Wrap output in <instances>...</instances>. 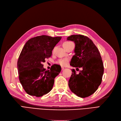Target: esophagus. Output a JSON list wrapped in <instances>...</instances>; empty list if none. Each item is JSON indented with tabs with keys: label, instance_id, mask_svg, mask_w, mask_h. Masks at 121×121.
I'll use <instances>...</instances> for the list:
<instances>
[{
	"label": "esophagus",
	"instance_id": "obj_1",
	"mask_svg": "<svg viewBox=\"0 0 121 121\" xmlns=\"http://www.w3.org/2000/svg\"><path fill=\"white\" fill-rule=\"evenodd\" d=\"M65 69V68L64 67H62V70H63Z\"/></svg>",
	"mask_w": 121,
	"mask_h": 121
}]
</instances>
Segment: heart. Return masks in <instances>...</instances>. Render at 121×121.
<instances>
[{
    "instance_id": "1",
    "label": "heart",
    "mask_w": 121,
    "mask_h": 121,
    "mask_svg": "<svg viewBox=\"0 0 121 121\" xmlns=\"http://www.w3.org/2000/svg\"><path fill=\"white\" fill-rule=\"evenodd\" d=\"M71 43H72V42H69V41L65 42L63 43V46H65L69 44H70ZM68 61H69V60H68V59H67V58H64V59H59V60L57 61V63L59 64H60V65H61V66H65V65L67 64Z\"/></svg>"
}]
</instances>
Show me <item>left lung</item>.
<instances>
[{"label":"left lung","mask_w":121,"mask_h":121,"mask_svg":"<svg viewBox=\"0 0 121 121\" xmlns=\"http://www.w3.org/2000/svg\"><path fill=\"white\" fill-rule=\"evenodd\" d=\"M67 40L75 44V54L70 64L74 67L82 68L78 74L74 69L71 70L69 87L78 96L85 98L95 93L102 83L104 71L103 60L96 46L87 36L71 35Z\"/></svg>","instance_id":"obj_1"}]
</instances>
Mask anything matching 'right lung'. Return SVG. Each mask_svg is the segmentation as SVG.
I'll use <instances>...</instances> for the list:
<instances>
[{
  "label": "right lung",
  "mask_w": 121,
  "mask_h": 121,
  "mask_svg": "<svg viewBox=\"0 0 121 121\" xmlns=\"http://www.w3.org/2000/svg\"><path fill=\"white\" fill-rule=\"evenodd\" d=\"M61 38L46 35L35 37L23 47L17 65L19 81L28 95L40 97L52 89L61 66L53 64L50 70H46L43 63L51 56L53 49Z\"/></svg>",
  "instance_id": "obj_1"
}]
</instances>
